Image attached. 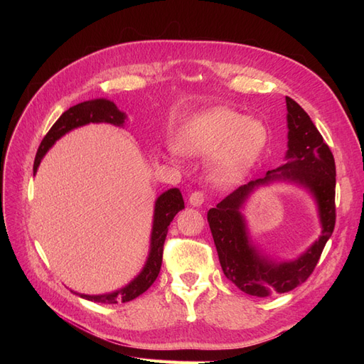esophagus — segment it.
Masks as SVG:
<instances>
[{
    "label": "esophagus",
    "mask_w": 364,
    "mask_h": 364,
    "mask_svg": "<svg viewBox=\"0 0 364 364\" xmlns=\"http://www.w3.org/2000/svg\"><path fill=\"white\" fill-rule=\"evenodd\" d=\"M203 202H205V196H203L202 191H194V193L190 196V205H191V206L199 208V206H202Z\"/></svg>",
    "instance_id": "34e87169"
}]
</instances>
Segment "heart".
Instances as JSON below:
<instances>
[{
	"instance_id": "b5f03b06",
	"label": "heart",
	"mask_w": 364,
	"mask_h": 364,
	"mask_svg": "<svg viewBox=\"0 0 364 364\" xmlns=\"http://www.w3.org/2000/svg\"><path fill=\"white\" fill-rule=\"evenodd\" d=\"M269 129L261 119L215 106L193 115L179 132V149L193 158L213 154L209 178L218 186L243 181L269 144ZM176 158V150L170 151Z\"/></svg>"
}]
</instances>
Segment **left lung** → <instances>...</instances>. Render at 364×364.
<instances>
[{
  "instance_id": "8db88e82",
  "label": "left lung",
  "mask_w": 364,
  "mask_h": 364,
  "mask_svg": "<svg viewBox=\"0 0 364 364\" xmlns=\"http://www.w3.org/2000/svg\"><path fill=\"white\" fill-rule=\"evenodd\" d=\"M285 103L289 127L285 164L267 171L261 179L241 185L208 211V223L225 277L241 291L257 297L287 293L305 282L313 273L336 225L333 153L304 109L290 97H285ZM273 181L301 186L312 194L318 206L321 237L294 260H278L264 254L250 238L245 218L240 213L253 191Z\"/></svg>"
}]
</instances>
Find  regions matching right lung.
I'll return each mask as SVG.
<instances>
[{
	"instance_id": "add662e5",
	"label": "right lung",
	"mask_w": 364,
	"mask_h": 364,
	"mask_svg": "<svg viewBox=\"0 0 364 364\" xmlns=\"http://www.w3.org/2000/svg\"><path fill=\"white\" fill-rule=\"evenodd\" d=\"M126 119L127 115L124 112H121L114 102L106 100V98H95V100H87L70 107L68 111H65L56 123L53 124V127L48 130V134L43 136L36 153L33 173L36 174L39 164L42 158L46 156V153L56 144L58 139H60L63 135H67L68 132L91 123H107L117 127H123L126 124ZM183 208L185 205L179 188H170L158 197L155 202V211H153L149 257L142 270L127 285H124V287L105 294H83L73 290L71 291L75 293L77 296L83 297V299L92 302L118 304L134 301L135 297L149 290L150 285L156 281L161 270L164 243L168 232V226L173 222L174 215L182 211Z\"/></svg>"
}]
</instances>
